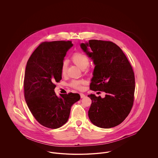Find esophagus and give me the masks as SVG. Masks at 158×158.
<instances>
[{"label":"esophagus","instance_id":"obj_1","mask_svg":"<svg viewBox=\"0 0 158 158\" xmlns=\"http://www.w3.org/2000/svg\"><path fill=\"white\" fill-rule=\"evenodd\" d=\"M80 97H81V98H84L86 97V95L83 93H80Z\"/></svg>","mask_w":158,"mask_h":158}]
</instances>
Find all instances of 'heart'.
<instances>
[{
	"label": "heart",
	"instance_id": "heart-1",
	"mask_svg": "<svg viewBox=\"0 0 158 158\" xmlns=\"http://www.w3.org/2000/svg\"><path fill=\"white\" fill-rule=\"evenodd\" d=\"M71 61L77 65L78 68L81 69H88V66L89 64L90 61L89 58L84 53L81 52H75L73 54L72 56L71 57ZM67 62L63 61L61 65V72L62 75H65L67 72ZM87 70H89V69H87ZM85 83V81L83 80H72L70 85L71 87L77 89H82V85Z\"/></svg>",
	"mask_w": 158,
	"mask_h": 158
}]
</instances>
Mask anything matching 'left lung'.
<instances>
[{
  "mask_svg": "<svg viewBox=\"0 0 158 158\" xmlns=\"http://www.w3.org/2000/svg\"><path fill=\"white\" fill-rule=\"evenodd\" d=\"M80 46L95 66L90 90L105 92L104 98L88 95L92 100L88 111L90 122L102 128L117 126L128 115L134 103L135 77L132 66L122 49L113 42L92 40Z\"/></svg>",
  "mask_w": 158,
  "mask_h": 158,
  "instance_id": "left-lung-1",
  "label": "left lung"
}]
</instances>
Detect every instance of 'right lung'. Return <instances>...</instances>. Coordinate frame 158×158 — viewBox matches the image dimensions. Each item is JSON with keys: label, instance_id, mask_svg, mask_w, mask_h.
<instances>
[{"label": "right lung", "instance_id": "add662e5", "mask_svg": "<svg viewBox=\"0 0 158 158\" xmlns=\"http://www.w3.org/2000/svg\"><path fill=\"white\" fill-rule=\"evenodd\" d=\"M70 41L43 42L29 58L23 80L24 97L35 119L43 126L56 129L68 120L71 106L80 99L78 94L70 92L58 98L55 82L62 78L61 68Z\"/></svg>", "mask_w": 158, "mask_h": 158}]
</instances>
